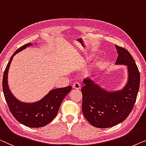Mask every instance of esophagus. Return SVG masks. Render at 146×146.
Returning <instances> with one entry per match:
<instances>
[{
  "label": "esophagus",
  "instance_id": "1",
  "mask_svg": "<svg viewBox=\"0 0 146 146\" xmlns=\"http://www.w3.org/2000/svg\"><path fill=\"white\" fill-rule=\"evenodd\" d=\"M81 83H79V82H75V83H73V87L74 88V89L79 90L81 89Z\"/></svg>",
  "mask_w": 146,
  "mask_h": 146
}]
</instances>
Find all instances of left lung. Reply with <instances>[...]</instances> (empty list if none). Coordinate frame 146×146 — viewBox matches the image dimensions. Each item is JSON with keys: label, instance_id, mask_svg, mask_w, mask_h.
I'll return each mask as SVG.
<instances>
[{"label": "left lung", "instance_id": "left-lung-1", "mask_svg": "<svg viewBox=\"0 0 146 146\" xmlns=\"http://www.w3.org/2000/svg\"><path fill=\"white\" fill-rule=\"evenodd\" d=\"M118 55L116 64L128 66V83L122 90L108 92L102 89L91 79L83 80L82 111L90 124L96 128L116 126L130 114L139 91L140 75L130 52L116 46Z\"/></svg>", "mask_w": 146, "mask_h": 146}]
</instances>
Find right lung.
Returning <instances> with one entry per match:
<instances>
[{"instance_id":"right-lung-1","label":"right lung","mask_w":146,"mask_h":146,"mask_svg":"<svg viewBox=\"0 0 146 146\" xmlns=\"http://www.w3.org/2000/svg\"><path fill=\"white\" fill-rule=\"evenodd\" d=\"M28 43L18 48L12 55L3 75V89L5 100L12 114L20 123L30 128L45 126L57 116L63 98L71 91V86L52 90L42 99L34 103L20 102L14 97L8 85V71L10 65L16 53L31 46Z\"/></svg>"}]
</instances>
